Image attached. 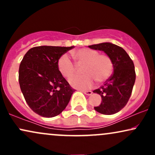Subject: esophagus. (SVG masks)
<instances>
[{
    "label": "esophagus",
    "instance_id": "34e87169",
    "mask_svg": "<svg viewBox=\"0 0 155 155\" xmlns=\"http://www.w3.org/2000/svg\"><path fill=\"white\" fill-rule=\"evenodd\" d=\"M82 92H84V93L87 95H91L92 93V92L90 91V90H88V91H84V90H83Z\"/></svg>",
    "mask_w": 155,
    "mask_h": 155
}]
</instances>
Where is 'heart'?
I'll return each instance as SVG.
<instances>
[{
    "label": "heart",
    "instance_id": "1",
    "mask_svg": "<svg viewBox=\"0 0 155 155\" xmlns=\"http://www.w3.org/2000/svg\"><path fill=\"white\" fill-rule=\"evenodd\" d=\"M73 56L81 65L83 76H75L69 79V83L77 89L90 88L95 80L98 83L106 81L113 72V63L106 54H100L95 49L83 48L73 52ZM58 68L60 74L65 78H70L75 74L76 67L67 54H63L58 60Z\"/></svg>",
    "mask_w": 155,
    "mask_h": 155
}]
</instances>
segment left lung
Returning a JSON list of instances; mask_svg holds the SVG:
<instances>
[{
	"label": "left lung",
	"mask_w": 155,
	"mask_h": 155,
	"mask_svg": "<svg viewBox=\"0 0 155 155\" xmlns=\"http://www.w3.org/2000/svg\"><path fill=\"white\" fill-rule=\"evenodd\" d=\"M88 47L104 51L111 58L114 68V74L104 86L93 91L102 98L101 104L94 108L103 114H116L125 106L132 93L136 81L134 64L123 48L116 44L104 42Z\"/></svg>",
	"instance_id": "8db88e82"
}]
</instances>
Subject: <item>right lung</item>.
<instances>
[{
	"label": "right lung",
	"instance_id": "right-lung-1",
	"mask_svg": "<svg viewBox=\"0 0 155 155\" xmlns=\"http://www.w3.org/2000/svg\"><path fill=\"white\" fill-rule=\"evenodd\" d=\"M74 47L31 48L19 65V82L27 104L35 113L54 117L65 109L74 90L60 74L58 60Z\"/></svg>",
	"mask_w": 155,
	"mask_h": 155
}]
</instances>
